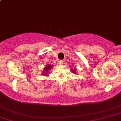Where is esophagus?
Here are the masks:
<instances>
[{"label": "esophagus", "mask_w": 121, "mask_h": 121, "mask_svg": "<svg viewBox=\"0 0 121 121\" xmlns=\"http://www.w3.org/2000/svg\"><path fill=\"white\" fill-rule=\"evenodd\" d=\"M64 60H60L59 61V63L60 65H62V64H64Z\"/></svg>", "instance_id": "esophagus-1"}]
</instances>
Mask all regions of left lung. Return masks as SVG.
<instances>
[{"label":"left lung","instance_id":"8db88e82","mask_svg":"<svg viewBox=\"0 0 121 121\" xmlns=\"http://www.w3.org/2000/svg\"><path fill=\"white\" fill-rule=\"evenodd\" d=\"M71 70V72H72V73H75V74H76V72H77V68H74V69H72Z\"/></svg>","mask_w":121,"mask_h":121}]
</instances>
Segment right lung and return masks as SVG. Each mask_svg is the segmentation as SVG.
Segmentation results:
<instances>
[{"label":"right lung","mask_w":121,"mask_h":121,"mask_svg":"<svg viewBox=\"0 0 121 121\" xmlns=\"http://www.w3.org/2000/svg\"><path fill=\"white\" fill-rule=\"evenodd\" d=\"M53 66V65H50V64H47V65H46V67L44 68V69L43 70V72L41 73H42V75L46 76V75H48V74H49V71L51 70V69L52 68ZM49 73H50V72H49Z\"/></svg>","instance_id":"right-lung-1"}]
</instances>
